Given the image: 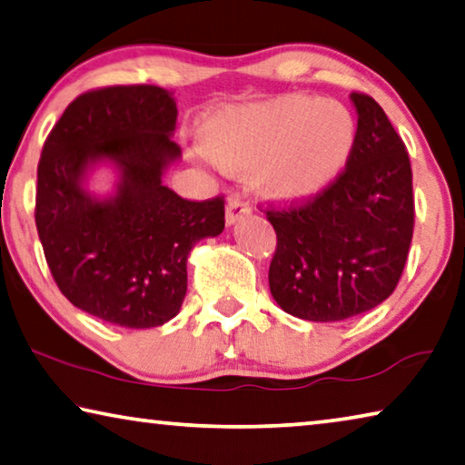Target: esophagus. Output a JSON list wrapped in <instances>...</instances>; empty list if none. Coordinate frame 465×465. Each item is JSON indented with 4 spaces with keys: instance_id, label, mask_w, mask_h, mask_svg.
<instances>
[{
    "instance_id": "obj_1",
    "label": "esophagus",
    "mask_w": 465,
    "mask_h": 465,
    "mask_svg": "<svg viewBox=\"0 0 465 465\" xmlns=\"http://www.w3.org/2000/svg\"><path fill=\"white\" fill-rule=\"evenodd\" d=\"M250 211H252V206L246 201L242 194H232L230 201H227V209H225V221L227 225H233L238 223L242 217L250 215Z\"/></svg>"
}]
</instances>
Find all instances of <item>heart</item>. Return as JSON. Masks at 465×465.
I'll return each instance as SVG.
<instances>
[{
    "label": "heart",
    "instance_id": "heart-1",
    "mask_svg": "<svg viewBox=\"0 0 465 465\" xmlns=\"http://www.w3.org/2000/svg\"><path fill=\"white\" fill-rule=\"evenodd\" d=\"M356 122L337 101L287 94L227 109L203 128V146L230 169H259L264 193L282 201L319 194L348 163Z\"/></svg>",
    "mask_w": 465,
    "mask_h": 465
}]
</instances>
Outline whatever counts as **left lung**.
<instances>
[{"label": "left lung", "mask_w": 465, "mask_h": 465, "mask_svg": "<svg viewBox=\"0 0 465 465\" xmlns=\"http://www.w3.org/2000/svg\"><path fill=\"white\" fill-rule=\"evenodd\" d=\"M356 143L341 173L319 194L267 206L277 233L272 298L287 314L331 322L391 296L414 235L411 165L401 136L372 97L351 93Z\"/></svg>", "instance_id": "8db88e82"}]
</instances>
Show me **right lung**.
<instances>
[{
	"mask_svg": "<svg viewBox=\"0 0 465 465\" xmlns=\"http://www.w3.org/2000/svg\"><path fill=\"white\" fill-rule=\"evenodd\" d=\"M178 107L153 84L93 88L74 99L43 144L35 223L51 277L74 306L126 329L172 321L186 296V261L198 240L225 227L223 196L188 201L161 183ZM121 169L115 197L82 188L87 165Z\"/></svg>",
	"mask_w": 465,
	"mask_h": 465,
	"instance_id": "add662e5",
	"label": "right lung"
}]
</instances>
